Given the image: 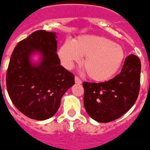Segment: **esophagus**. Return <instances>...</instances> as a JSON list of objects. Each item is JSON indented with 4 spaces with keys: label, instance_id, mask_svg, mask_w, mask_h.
Masks as SVG:
<instances>
[{
    "label": "esophagus",
    "instance_id": "obj_1",
    "mask_svg": "<svg viewBox=\"0 0 150 150\" xmlns=\"http://www.w3.org/2000/svg\"><path fill=\"white\" fill-rule=\"evenodd\" d=\"M75 83H76V84H78V85H80V84H81V83H82L81 80L79 79V77H75Z\"/></svg>",
    "mask_w": 150,
    "mask_h": 150
}]
</instances>
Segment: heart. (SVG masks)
Returning a JSON list of instances; mask_svg holds the SVG:
<instances>
[{
  "label": "heart",
  "mask_w": 150,
  "mask_h": 150,
  "mask_svg": "<svg viewBox=\"0 0 150 150\" xmlns=\"http://www.w3.org/2000/svg\"><path fill=\"white\" fill-rule=\"evenodd\" d=\"M59 56L66 68L85 57L83 66L94 81H106L120 69L124 59L123 48L112 40L95 35L79 36L71 42L66 41L59 50Z\"/></svg>",
  "instance_id": "b5f03b06"
}]
</instances>
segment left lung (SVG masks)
<instances>
[{
	"instance_id": "obj_1",
	"label": "left lung",
	"mask_w": 150,
	"mask_h": 150,
	"mask_svg": "<svg viewBox=\"0 0 150 150\" xmlns=\"http://www.w3.org/2000/svg\"><path fill=\"white\" fill-rule=\"evenodd\" d=\"M140 71L139 58L129 55L114 79L100 83L83 82L84 106L88 114L100 123L113 121L124 115L137 99Z\"/></svg>"
}]
</instances>
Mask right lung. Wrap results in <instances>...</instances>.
Masks as SVG:
<instances>
[{
  "label": "right lung",
  "mask_w": 150,
  "mask_h": 150,
  "mask_svg": "<svg viewBox=\"0 0 150 150\" xmlns=\"http://www.w3.org/2000/svg\"><path fill=\"white\" fill-rule=\"evenodd\" d=\"M56 38V33L38 30L19 42L11 55L7 92L14 106L33 120L52 117L62 97L75 84L74 75L60 65Z\"/></svg>",
  "instance_id": "1"
}]
</instances>
